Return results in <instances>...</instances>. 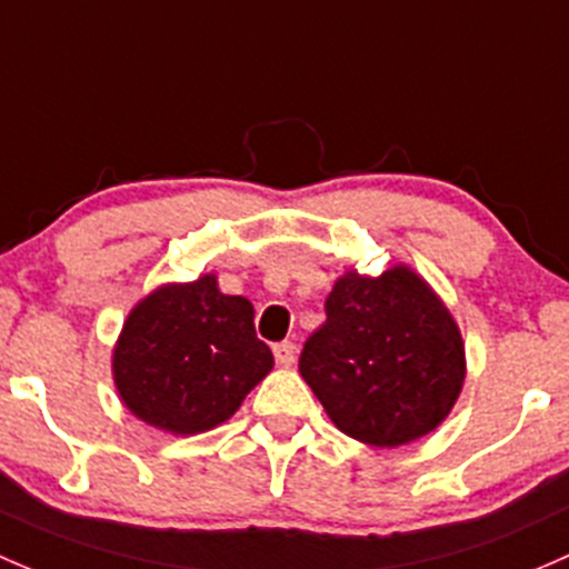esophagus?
<instances>
[{
	"label": "esophagus",
	"instance_id": "esophagus-1",
	"mask_svg": "<svg viewBox=\"0 0 569 569\" xmlns=\"http://www.w3.org/2000/svg\"><path fill=\"white\" fill-rule=\"evenodd\" d=\"M273 356H277V365L279 367H292V365H296V348H292V342L273 345Z\"/></svg>",
	"mask_w": 569,
	"mask_h": 569
}]
</instances>
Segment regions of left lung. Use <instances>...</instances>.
<instances>
[{"label": "left lung", "instance_id": "obj_1", "mask_svg": "<svg viewBox=\"0 0 569 569\" xmlns=\"http://www.w3.org/2000/svg\"><path fill=\"white\" fill-rule=\"evenodd\" d=\"M298 370L345 436L391 449L452 411L466 345L452 312L408 266L380 277L348 271L328 292L326 323L303 345Z\"/></svg>", "mask_w": 569, "mask_h": 569}]
</instances>
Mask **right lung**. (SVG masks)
Segmentation results:
<instances>
[{
    "instance_id": "right-lung-1",
    "label": "right lung",
    "mask_w": 569,
    "mask_h": 569,
    "mask_svg": "<svg viewBox=\"0 0 569 569\" xmlns=\"http://www.w3.org/2000/svg\"><path fill=\"white\" fill-rule=\"evenodd\" d=\"M271 370L254 307L243 296H224L213 273L156 287L131 309L111 353L128 411L172 436L213 430Z\"/></svg>"
}]
</instances>
